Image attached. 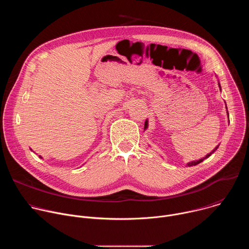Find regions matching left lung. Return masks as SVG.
<instances>
[{
    "label": "left lung",
    "mask_w": 249,
    "mask_h": 249,
    "mask_svg": "<svg viewBox=\"0 0 249 249\" xmlns=\"http://www.w3.org/2000/svg\"><path fill=\"white\" fill-rule=\"evenodd\" d=\"M219 87H220V84H219ZM220 89H221V87H220ZM228 115H229V112H228ZM147 128H148V120H146V122H145V129H147ZM218 148H219V146H217V147H216L214 150H213V152H212V153L208 154V155H207L205 158H203V159H201V160H195V161H191V162H188V163H187V165H188V166H192V165H196V164H198V163L202 162V161H203L205 159L209 158V157H210V156H211L213 153H214V152H215V151H216Z\"/></svg>",
    "instance_id": "8db88e82"
}]
</instances>
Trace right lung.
Here are the masks:
<instances>
[{
    "mask_svg": "<svg viewBox=\"0 0 249 249\" xmlns=\"http://www.w3.org/2000/svg\"><path fill=\"white\" fill-rule=\"evenodd\" d=\"M39 158H41V157H40V156H39ZM41 159H42V158H41Z\"/></svg>",
    "mask_w": 249,
    "mask_h": 249,
    "instance_id": "add662e5",
    "label": "right lung"
}]
</instances>
